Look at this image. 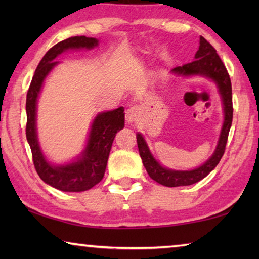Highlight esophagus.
Here are the masks:
<instances>
[{
	"label": "esophagus",
	"instance_id": "esophagus-1",
	"mask_svg": "<svg viewBox=\"0 0 259 259\" xmlns=\"http://www.w3.org/2000/svg\"><path fill=\"white\" fill-rule=\"evenodd\" d=\"M140 114V109L137 106H131L125 111V121L128 122V123H133L136 120H137V117L139 116Z\"/></svg>",
	"mask_w": 259,
	"mask_h": 259
}]
</instances>
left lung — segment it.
<instances>
[{
	"label": "left lung",
	"mask_w": 259,
	"mask_h": 259,
	"mask_svg": "<svg viewBox=\"0 0 259 259\" xmlns=\"http://www.w3.org/2000/svg\"><path fill=\"white\" fill-rule=\"evenodd\" d=\"M172 73L184 76L200 74V75L212 78L217 83L219 93L222 95L223 104H224L225 121L213 155L203 165L191 170V171H175V170L165 169L161 166L159 162H156L154 157L152 156L145 140L139 134L137 135L138 151L146 171L152 179H154L161 185L168 187L192 185V184L198 183L205 176H208L216 168V165L219 163L225 153L232 119H233V103H232V84L230 75L216 49L203 36H200V47L195 54V60L183 65V66L174 68Z\"/></svg>",
	"instance_id": "1"
}]
</instances>
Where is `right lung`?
Masks as SVG:
<instances>
[{"instance_id": "obj_1", "label": "right lung", "mask_w": 259, "mask_h": 259, "mask_svg": "<svg viewBox=\"0 0 259 259\" xmlns=\"http://www.w3.org/2000/svg\"><path fill=\"white\" fill-rule=\"evenodd\" d=\"M97 45L98 41L96 38L87 36H72L57 43L48 50L37 65L27 91L26 137L32 151L35 170L43 182L63 192L87 191L102 181L114 137L117 131L124 126V108L119 107L97 115L91 126L89 139L81 159L67 165L54 166L47 162L37 143L35 125L36 99L48 73L58 64V61L54 60L57 56L67 49H91Z\"/></svg>"}]
</instances>
